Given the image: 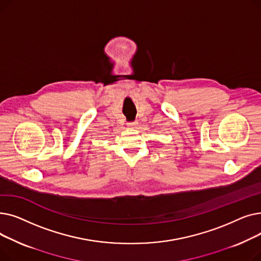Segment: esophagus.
Returning a JSON list of instances; mask_svg holds the SVG:
<instances>
[{
    "label": "esophagus",
    "instance_id": "1",
    "mask_svg": "<svg viewBox=\"0 0 261 261\" xmlns=\"http://www.w3.org/2000/svg\"><path fill=\"white\" fill-rule=\"evenodd\" d=\"M127 125H128L129 128H134V127L136 126V122H135V121H129V122L127 123Z\"/></svg>",
    "mask_w": 261,
    "mask_h": 261
}]
</instances>
